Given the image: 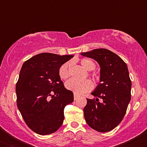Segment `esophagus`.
Wrapping results in <instances>:
<instances>
[{"label": "esophagus", "instance_id": "34e87169", "mask_svg": "<svg viewBox=\"0 0 147 147\" xmlns=\"http://www.w3.org/2000/svg\"><path fill=\"white\" fill-rule=\"evenodd\" d=\"M78 97H79L78 95H76V94H74V99H75V100H76V99L78 98Z\"/></svg>", "mask_w": 147, "mask_h": 147}]
</instances>
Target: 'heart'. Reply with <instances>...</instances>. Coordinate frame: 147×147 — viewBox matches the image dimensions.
I'll list each match as a JSON object with an SVG mask.
<instances>
[{
    "label": "heart",
    "instance_id": "heart-1",
    "mask_svg": "<svg viewBox=\"0 0 147 147\" xmlns=\"http://www.w3.org/2000/svg\"><path fill=\"white\" fill-rule=\"evenodd\" d=\"M82 66L87 70H92L95 67V64L92 61L88 59H83L80 61ZM70 62L65 63L60 67L59 75L61 79H66L70 76ZM65 88L69 90H71L76 95H81L84 92L90 91L92 88L93 84L92 82L88 79L83 81H78L76 79H71L65 82Z\"/></svg>",
    "mask_w": 147,
    "mask_h": 147
}]
</instances>
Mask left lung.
I'll use <instances>...</instances> for the list:
<instances>
[{"instance_id":"8db88e82","label":"left lung","mask_w":147,"mask_h":147,"mask_svg":"<svg viewBox=\"0 0 147 147\" xmlns=\"http://www.w3.org/2000/svg\"><path fill=\"white\" fill-rule=\"evenodd\" d=\"M100 66L99 84L91 92L95 98L87 99L84 109L86 122L99 132L110 131L122 122L131 101V81L125 62L114 52L104 48L82 52Z\"/></svg>"}]
</instances>
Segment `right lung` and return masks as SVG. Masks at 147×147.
<instances>
[{
  "instance_id": "add662e5",
  "label": "right lung",
  "mask_w": 147,
  "mask_h": 147,
  "mask_svg": "<svg viewBox=\"0 0 147 147\" xmlns=\"http://www.w3.org/2000/svg\"><path fill=\"white\" fill-rule=\"evenodd\" d=\"M73 55L41 53L22 65L16 83L17 106L25 122L42 136L57 131L64 119V108L73 102L72 91L61 80L60 67Z\"/></svg>"
}]
</instances>
